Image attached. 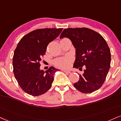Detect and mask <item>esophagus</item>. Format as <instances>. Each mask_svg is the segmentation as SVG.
Instances as JSON below:
<instances>
[{
  "instance_id": "obj_1",
  "label": "esophagus",
  "mask_w": 121,
  "mask_h": 121,
  "mask_svg": "<svg viewBox=\"0 0 121 121\" xmlns=\"http://www.w3.org/2000/svg\"><path fill=\"white\" fill-rule=\"evenodd\" d=\"M62 71H63L64 72L66 73H68V74H70L71 73L70 72V71H69V70H62Z\"/></svg>"
}]
</instances>
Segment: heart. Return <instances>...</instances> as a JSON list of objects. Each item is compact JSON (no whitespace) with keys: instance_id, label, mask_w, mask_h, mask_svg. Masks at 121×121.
Masks as SVG:
<instances>
[{"instance_id":"1","label":"heart","mask_w":121,"mask_h":121,"mask_svg":"<svg viewBox=\"0 0 121 121\" xmlns=\"http://www.w3.org/2000/svg\"><path fill=\"white\" fill-rule=\"evenodd\" d=\"M73 61V57L72 55H69L55 60L53 61V65L57 68L61 69H68L72 65Z\"/></svg>"}]
</instances>
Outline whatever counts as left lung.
Segmentation results:
<instances>
[{
	"mask_svg": "<svg viewBox=\"0 0 121 121\" xmlns=\"http://www.w3.org/2000/svg\"><path fill=\"white\" fill-rule=\"evenodd\" d=\"M64 37L70 39L76 48L74 68H85L74 86L86 94L99 89L105 81L111 61L110 51L105 40L96 31L86 27L65 29L60 35V38Z\"/></svg>",
	"mask_w": 121,
	"mask_h": 121,
	"instance_id": "left-lung-1",
	"label": "left lung"
}]
</instances>
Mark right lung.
<instances>
[{
	"mask_svg": "<svg viewBox=\"0 0 121 121\" xmlns=\"http://www.w3.org/2000/svg\"><path fill=\"white\" fill-rule=\"evenodd\" d=\"M62 28L40 29L22 38L13 57L14 77L22 90L32 96L46 93L52 86L53 74L58 69L51 66L46 72L40 70V61L47 47L56 39Z\"/></svg>",
	"mask_w": 121,
	"mask_h": 121,
	"instance_id": "obj_1",
	"label": "right lung"
}]
</instances>
